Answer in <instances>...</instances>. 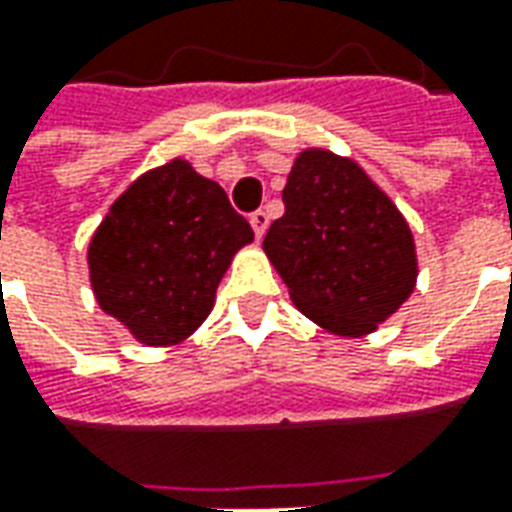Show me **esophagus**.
<instances>
[{"label": "esophagus", "instance_id": "esophagus-1", "mask_svg": "<svg viewBox=\"0 0 512 512\" xmlns=\"http://www.w3.org/2000/svg\"><path fill=\"white\" fill-rule=\"evenodd\" d=\"M249 224H252V230H255L257 238H263V233H266V227H268V213L255 211L252 216H249Z\"/></svg>", "mask_w": 512, "mask_h": 512}]
</instances>
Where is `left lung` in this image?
<instances>
[{
    "label": "left lung",
    "mask_w": 512,
    "mask_h": 512,
    "mask_svg": "<svg viewBox=\"0 0 512 512\" xmlns=\"http://www.w3.org/2000/svg\"><path fill=\"white\" fill-rule=\"evenodd\" d=\"M263 249L307 318L359 337L408 299L414 238L392 200L348 158L307 150L282 191Z\"/></svg>",
    "instance_id": "left-lung-1"
}]
</instances>
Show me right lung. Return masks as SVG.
<instances>
[{"instance_id":"1","label":"right lung","mask_w":512,"mask_h":512,"mask_svg":"<svg viewBox=\"0 0 512 512\" xmlns=\"http://www.w3.org/2000/svg\"><path fill=\"white\" fill-rule=\"evenodd\" d=\"M252 238L219 183L172 161L136 180L98 227L95 296L142 343H178L208 318L230 257Z\"/></svg>"}]
</instances>
